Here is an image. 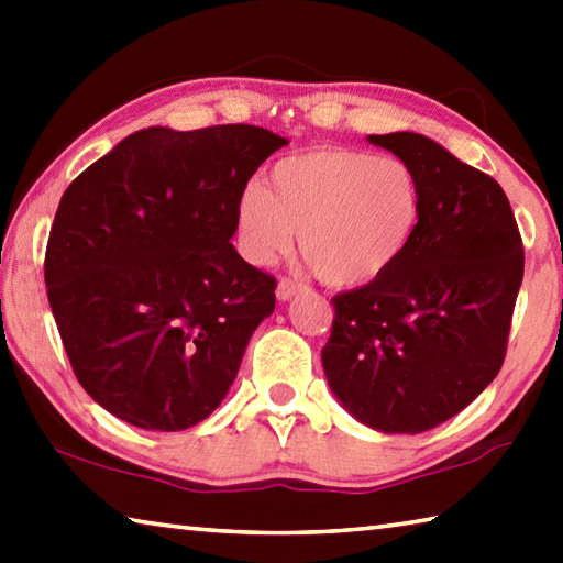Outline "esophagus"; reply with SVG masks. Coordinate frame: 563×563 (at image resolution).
<instances>
[{
  "instance_id": "obj_1",
  "label": "esophagus",
  "mask_w": 563,
  "mask_h": 563,
  "mask_svg": "<svg viewBox=\"0 0 563 563\" xmlns=\"http://www.w3.org/2000/svg\"><path fill=\"white\" fill-rule=\"evenodd\" d=\"M305 288V285L300 280H292V278H280L278 283V290H275V295H278V300H290L295 292H300Z\"/></svg>"
}]
</instances>
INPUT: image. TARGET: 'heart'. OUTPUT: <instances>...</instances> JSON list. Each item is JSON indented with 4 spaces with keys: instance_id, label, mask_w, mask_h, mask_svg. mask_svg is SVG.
Masks as SVG:
<instances>
[{
    "instance_id": "1",
    "label": "heart",
    "mask_w": 563,
    "mask_h": 563,
    "mask_svg": "<svg viewBox=\"0 0 563 563\" xmlns=\"http://www.w3.org/2000/svg\"><path fill=\"white\" fill-rule=\"evenodd\" d=\"M422 216L415 170L393 156L316 148L278 161L268 188L251 184L235 203V238L265 265L300 247L322 280L362 285L383 275L412 243Z\"/></svg>"
}]
</instances>
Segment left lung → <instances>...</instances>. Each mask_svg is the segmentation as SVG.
Wrapping results in <instances>:
<instances>
[{
	"label": "left lung",
	"instance_id": "obj_1",
	"mask_svg": "<svg viewBox=\"0 0 563 563\" xmlns=\"http://www.w3.org/2000/svg\"><path fill=\"white\" fill-rule=\"evenodd\" d=\"M367 141L415 170L422 216L393 268L332 298L322 367L362 424L417 434L462 412L499 375L523 247L492 176L419 133Z\"/></svg>",
	"mask_w": 563,
	"mask_h": 563
}]
</instances>
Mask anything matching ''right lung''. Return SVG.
Here are the masks:
<instances>
[{
	"label": "right lung",
	"mask_w": 563,
	"mask_h": 563,
	"mask_svg": "<svg viewBox=\"0 0 563 563\" xmlns=\"http://www.w3.org/2000/svg\"><path fill=\"white\" fill-rule=\"evenodd\" d=\"M278 133L247 123L131 133L76 176L46 243V295L81 387L123 422L178 432L223 402L275 278L231 243Z\"/></svg>",
	"instance_id": "obj_1"
}]
</instances>
